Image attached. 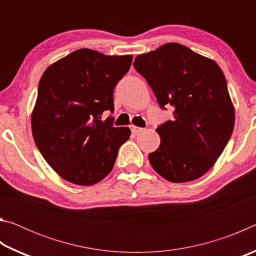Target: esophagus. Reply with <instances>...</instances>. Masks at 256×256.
<instances>
[{"instance_id":"esophagus-1","label":"esophagus","mask_w":256,"mask_h":256,"mask_svg":"<svg viewBox=\"0 0 256 256\" xmlns=\"http://www.w3.org/2000/svg\"><path fill=\"white\" fill-rule=\"evenodd\" d=\"M130 128H131V131H132L134 134H138V132H142V131H144V128H142L134 126V125H131V126H130Z\"/></svg>"}]
</instances>
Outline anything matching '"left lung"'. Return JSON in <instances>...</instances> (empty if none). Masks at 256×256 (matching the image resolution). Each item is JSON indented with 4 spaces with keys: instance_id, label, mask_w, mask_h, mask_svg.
<instances>
[{
    "instance_id": "left-lung-1",
    "label": "left lung",
    "mask_w": 256,
    "mask_h": 256,
    "mask_svg": "<svg viewBox=\"0 0 256 256\" xmlns=\"http://www.w3.org/2000/svg\"><path fill=\"white\" fill-rule=\"evenodd\" d=\"M133 66L152 89L159 107L175 108L160 124L159 148L149 154L154 170L172 183L204 175L226 148L235 110L222 68L177 42L138 55Z\"/></svg>"
}]
</instances>
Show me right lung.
Segmentation results:
<instances>
[{"label":"right lung","mask_w":256,"mask_h":256,"mask_svg":"<svg viewBox=\"0 0 256 256\" xmlns=\"http://www.w3.org/2000/svg\"><path fill=\"white\" fill-rule=\"evenodd\" d=\"M132 55L78 50L46 68L32 115V136L47 164L68 182L94 185L110 174L128 128H114L112 92Z\"/></svg>","instance_id":"right-lung-1"}]
</instances>
